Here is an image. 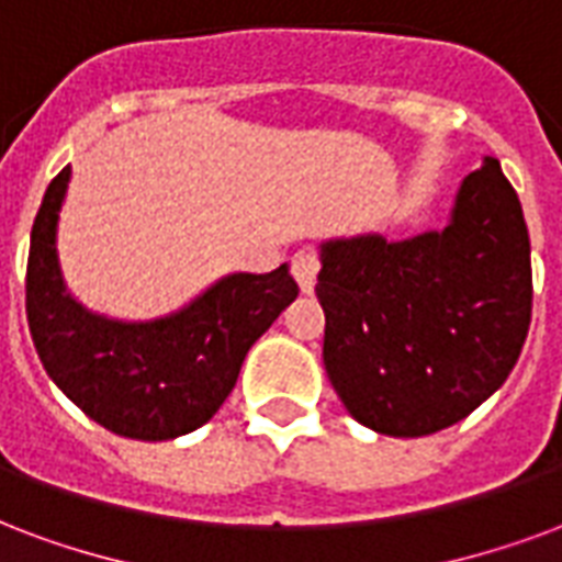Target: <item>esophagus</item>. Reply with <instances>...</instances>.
Masks as SVG:
<instances>
[{"label": "esophagus", "mask_w": 562, "mask_h": 562, "mask_svg": "<svg viewBox=\"0 0 562 562\" xmlns=\"http://www.w3.org/2000/svg\"><path fill=\"white\" fill-rule=\"evenodd\" d=\"M290 266H293V276H296L302 293H314L316 276H319V255L314 248H299Z\"/></svg>", "instance_id": "esophagus-1"}]
</instances>
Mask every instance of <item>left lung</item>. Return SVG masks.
<instances>
[{
	"instance_id": "1",
	"label": "left lung",
	"mask_w": 562,
	"mask_h": 562,
	"mask_svg": "<svg viewBox=\"0 0 562 562\" xmlns=\"http://www.w3.org/2000/svg\"><path fill=\"white\" fill-rule=\"evenodd\" d=\"M323 364L349 415L394 438L459 424L516 367L533 307L516 189L486 162L462 180L445 231L323 246Z\"/></svg>"
}]
</instances>
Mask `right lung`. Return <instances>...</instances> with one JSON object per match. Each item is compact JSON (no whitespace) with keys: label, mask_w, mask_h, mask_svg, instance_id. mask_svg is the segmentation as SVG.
Listing matches in <instances>:
<instances>
[{"label":"right lung","mask_w":562,"mask_h":562,"mask_svg":"<svg viewBox=\"0 0 562 562\" xmlns=\"http://www.w3.org/2000/svg\"><path fill=\"white\" fill-rule=\"evenodd\" d=\"M70 166L46 189L32 225L25 316L49 379L109 432L168 441L204 426L234 391L248 349L299 296L290 269L236 272L154 323L91 314L67 293L56 255Z\"/></svg>","instance_id":"right-lung-1"}]
</instances>
